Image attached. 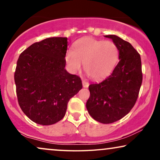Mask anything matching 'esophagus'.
<instances>
[{
	"label": "esophagus",
	"mask_w": 160,
	"mask_h": 160,
	"mask_svg": "<svg viewBox=\"0 0 160 160\" xmlns=\"http://www.w3.org/2000/svg\"><path fill=\"white\" fill-rule=\"evenodd\" d=\"M88 86H89V83L88 82L86 81V80H82V86L84 88H88Z\"/></svg>",
	"instance_id": "1"
}]
</instances>
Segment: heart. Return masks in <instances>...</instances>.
Here are the masks:
<instances>
[{"label":"heart","mask_w":160,"mask_h":160,"mask_svg":"<svg viewBox=\"0 0 160 160\" xmlns=\"http://www.w3.org/2000/svg\"><path fill=\"white\" fill-rule=\"evenodd\" d=\"M118 54V48L114 42L84 38L76 42L74 50H68L66 60L72 72L80 70L84 62L85 70L91 78L101 79L111 73Z\"/></svg>","instance_id":"1"}]
</instances>
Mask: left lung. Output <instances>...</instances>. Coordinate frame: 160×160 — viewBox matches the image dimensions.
I'll use <instances>...</instances> for the list:
<instances>
[{"label":"left lung","instance_id":"left-lung-1","mask_svg":"<svg viewBox=\"0 0 160 160\" xmlns=\"http://www.w3.org/2000/svg\"><path fill=\"white\" fill-rule=\"evenodd\" d=\"M116 44L119 61L112 74L88 86L86 108L98 122L108 124L122 119L136 102L142 81L139 54L128 42L114 35H105Z\"/></svg>","mask_w":160,"mask_h":160}]
</instances>
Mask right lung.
Instances as JSON below:
<instances>
[{"label":"right lung","mask_w":160,"mask_h":160,"mask_svg":"<svg viewBox=\"0 0 160 160\" xmlns=\"http://www.w3.org/2000/svg\"><path fill=\"white\" fill-rule=\"evenodd\" d=\"M67 38H48L20 54L15 72L19 106L33 122L54 124L65 116L67 104L82 88L81 79L66 71Z\"/></svg>","instance_id":"add662e5"}]
</instances>
